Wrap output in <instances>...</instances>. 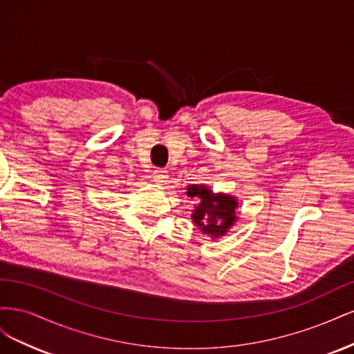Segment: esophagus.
<instances>
[{
  "instance_id": "esophagus-1",
  "label": "esophagus",
  "mask_w": 354,
  "mask_h": 354,
  "mask_svg": "<svg viewBox=\"0 0 354 354\" xmlns=\"http://www.w3.org/2000/svg\"><path fill=\"white\" fill-rule=\"evenodd\" d=\"M168 178V171L162 169V168H156L153 171V181L156 185H165Z\"/></svg>"
}]
</instances>
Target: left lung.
<instances>
[{
  "instance_id": "left-lung-1",
  "label": "left lung",
  "mask_w": 354,
  "mask_h": 354,
  "mask_svg": "<svg viewBox=\"0 0 354 354\" xmlns=\"http://www.w3.org/2000/svg\"><path fill=\"white\" fill-rule=\"evenodd\" d=\"M187 196L201 199L192 218L203 233L218 238L233 226L234 220H236L234 209L238 207V202L233 196H214L209 189L196 185L189 187Z\"/></svg>"
}]
</instances>
